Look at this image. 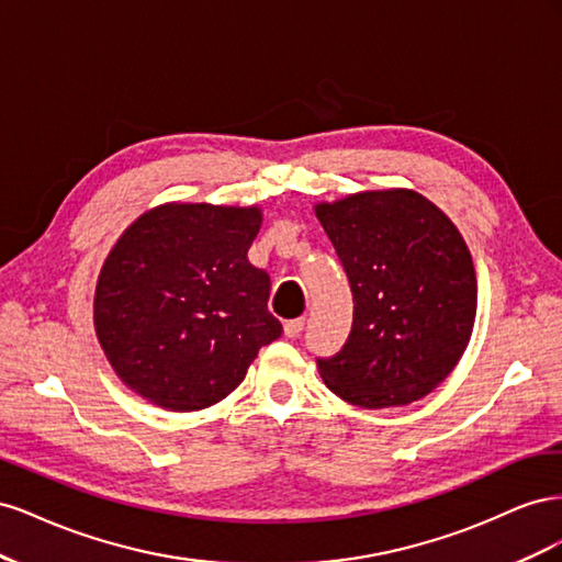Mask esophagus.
Wrapping results in <instances>:
<instances>
[{
    "instance_id": "1",
    "label": "esophagus",
    "mask_w": 562,
    "mask_h": 562,
    "mask_svg": "<svg viewBox=\"0 0 562 562\" xmlns=\"http://www.w3.org/2000/svg\"><path fill=\"white\" fill-rule=\"evenodd\" d=\"M302 330H304V318H293V321L283 323V333L288 337H297Z\"/></svg>"
}]
</instances>
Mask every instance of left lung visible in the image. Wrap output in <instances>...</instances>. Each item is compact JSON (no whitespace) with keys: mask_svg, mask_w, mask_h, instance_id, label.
Returning <instances> with one entry per match:
<instances>
[{"mask_svg":"<svg viewBox=\"0 0 562 562\" xmlns=\"http://www.w3.org/2000/svg\"><path fill=\"white\" fill-rule=\"evenodd\" d=\"M314 211L353 293L347 345L318 359L323 382L366 411L431 394L462 359L475 321L479 285L462 234L434 201L403 187Z\"/></svg>","mask_w":562,"mask_h":562,"instance_id":"left-lung-1","label":"left lung"}]
</instances>
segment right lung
I'll return each instance as SVG.
<instances>
[{"label": "right lung", "mask_w": 562, "mask_h": 562, "mask_svg": "<svg viewBox=\"0 0 562 562\" xmlns=\"http://www.w3.org/2000/svg\"><path fill=\"white\" fill-rule=\"evenodd\" d=\"M260 206L171 201L124 229L98 274L93 326L112 370L164 411L227 398L283 333L269 277L246 252Z\"/></svg>", "instance_id": "add662e5"}]
</instances>
